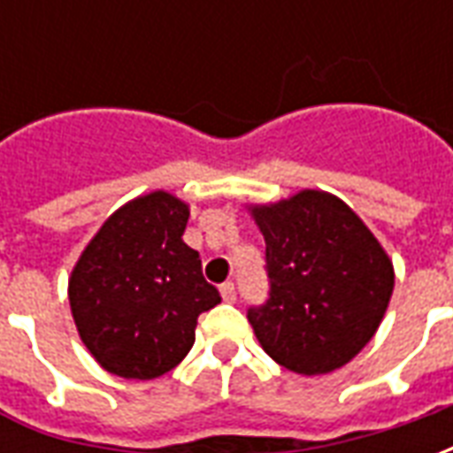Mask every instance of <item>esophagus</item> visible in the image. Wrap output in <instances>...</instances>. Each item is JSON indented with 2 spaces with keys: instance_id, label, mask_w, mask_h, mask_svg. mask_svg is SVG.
<instances>
[{
  "instance_id": "obj_1",
  "label": "esophagus",
  "mask_w": 453,
  "mask_h": 453,
  "mask_svg": "<svg viewBox=\"0 0 453 453\" xmlns=\"http://www.w3.org/2000/svg\"><path fill=\"white\" fill-rule=\"evenodd\" d=\"M220 296H223V301H226V303H235V301H237L235 284H223V286H220Z\"/></svg>"
}]
</instances>
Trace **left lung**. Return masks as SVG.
Masks as SVG:
<instances>
[{
    "mask_svg": "<svg viewBox=\"0 0 453 453\" xmlns=\"http://www.w3.org/2000/svg\"><path fill=\"white\" fill-rule=\"evenodd\" d=\"M247 211L265 235L272 284L269 301L247 313L262 349L301 376L342 369L386 315L390 257L342 198L320 188Z\"/></svg>",
    "mask_w": 453,
    "mask_h": 453,
    "instance_id": "obj_1",
    "label": "left lung"
}]
</instances>
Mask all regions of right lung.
Returning a JSON list of instances; mask_svg holds the SVG:
<instances>
[{
    "label": "right lung",
    "instance_id": "1",
    "mask_svg": "<svg viewBox=\"0 0 453 453\" xmlns=\"http://www.w3.org/2000/svg\"><path fill=\"white\" fill-rule=\"evenodd\" d=\"M188 203L150 191L104 220L77 259L67 298L80 340L120 379L150 380L184 359L196 320L220 303L196 250L181 240Z\"/></svg>",
    "mask_w": 453,
    "mask_h": 453
}]
</instances>
